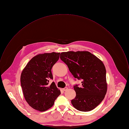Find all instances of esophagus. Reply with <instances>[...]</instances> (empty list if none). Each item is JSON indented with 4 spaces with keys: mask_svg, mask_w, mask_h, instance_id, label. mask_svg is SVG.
I'll list each match as a JSON object with an SVG mask.
<instances>
[{
    "mask_svg": "<svg viewBox=\"0 0 129 129\" xmlns=\"http://www.w3.org/2000/svg\"><path fill=\"white\" fill-rule=\"evenodd\" d=\"M68 87H64V88H62V90H63V91H66L67 89H68Z\"/></svg>",
    "mask_w": 129,
    "mask_h": 129,
    "instance_id": "esophagus-1",
    "label": "esophagus"
}]
</instances>
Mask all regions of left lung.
Wrapping results in <instances>:
<instances>
[{"mask_svg":"<svg viewBox=\"0 0 129 129\" xmlns=\"http://www.w3.org/2000/svg\"><path fill=\"white\" fill-rule=\"evenodd\" d=\"M60 58L74 78L82 80L81 86H74L76 96L71 101L73 106L82 112L92 110L102 102L107 91L103 62L86 51L63 52Z\"/></svg>","mask_w":129,"mask_h":129,"instance_id":"8db88e82","label":"left lung"}]
</instances>
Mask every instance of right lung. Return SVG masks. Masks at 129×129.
Masks as SVG:
<instances>
[{
	"label": "right lung",
	"mask_w": 129,
	"mask_h": 129,
	"mask_svg": "<svg viewBox=\"0 0 129 129\" xmlns=\"http://www.w3.org/2000/svg\"><path fill=\"white\" fill-rule=\"evenodd\" d=\"M59 52L39 54L32 58L23 70L21 86L26 101L35 110L43 112L50 108L60 91L54 82L51 69L58 60Z\"/></svg>",
	"instance_id": "1"
}]
</instances>
